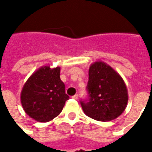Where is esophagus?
Here are the masks:
<instances>
[{
	"mask_svg": "<svg viewBox=\"0 0 152 152\" xmlns=\"http://www.w3.org/2000/svg\"><path fill=\"white\" fill-rule=\"evenodd\" d=\"M72 99H78V95H73V96H72Z\"/></svg>",
	"mask_w": 152,
	"mask_h": 152,
	"instance_id": "esophagus-1",
	"label": "esophagus"
}]
</instances>
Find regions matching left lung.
Masks as SVG:
<instances>
[{
	"label": "left lung",
	"instance_id": "8db88e82",
	"mask_svg": "<svg viewBox=\"0 0 152 152\" xmlns=\"http://www.w3.org/2000/svg\"><path fill=\"white\" fill-rule=\"evenodd\" d=\"M88 91L89 100L81 101L83 113L99 121H110L125 111L129 95L122 77L101 61L89 67Z\"/></svg>",
	"mask_w": 152,
	"mask_h": 152
}]
</instances>
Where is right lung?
I'll use <instances>...</instances> for the list:
<instances>
[{
    "instance_id": "add662e5",
    "label": "right lung",
    "mask_w": 152,
    "mask_h": 152,
    "mask_svg": "<svg viewBox=\"0 0 152 152\" xmlns=\"http://www.w3.org/2000/svg\"><path fill=\"white\" fill-rule=\"evenodd\" d=\"M61 68L44 65L32 73L23 87L20 101L25 113L39 122H48L60 114L69 95L60 78Z\"/></svg>"
}]
</instances>
